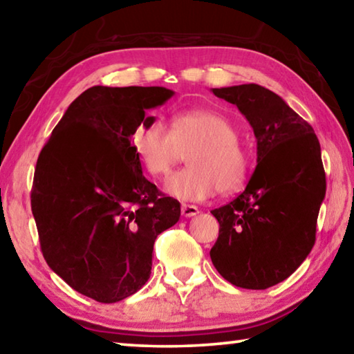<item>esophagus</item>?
I'll use <instances>...</instances> for the list:
<instances>
[{
  "label": "esophagus",
  "instance_id": "esophagus-1",
  "mask_svg": "<svg viewBox=\"0 0 354 354\" xmlns=\"http://www.w3.org/2000/svg\"><path fill=\"white\" fill-rule=\"evenodd\" d=\"M181 212H183L184 217L190 218V217H195L196 214H200V209L196 207V206H194V205H183L181 206Z\"/></svg>",
  "mask_w": 354,
  "mask_h": 354
}]
</instances>
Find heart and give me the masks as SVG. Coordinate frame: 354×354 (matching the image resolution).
I'll return each mask as SVG.
<instances>
[{"instance_id":"heart-1","label":"heart","mask_w":354,"mask_h":354,"mask_svg":"<svg viewBox=\"0 0 354 354\" xmlns=\"http://www.w3.org/2000/svg\"><path fill=\"white\" fill-rule=\"evenodd\" d=\"M236 124L215 111H190L171 118V129L154 117L133 134V145L143 167L154 176L167 175L183 154L189 169L165 181V192L183 201H203L221 189L231 194L242 187L250 173L248 154L237 140Z\"/></svg>"}]
</instances>
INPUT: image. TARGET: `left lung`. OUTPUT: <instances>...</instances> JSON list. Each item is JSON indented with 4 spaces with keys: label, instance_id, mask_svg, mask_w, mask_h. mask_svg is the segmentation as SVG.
<instances>
[{
    "label": "left lung",
    "instance_id": "8db88e82",
    "mask_svg": "<svg viewBox=\"0 0 354 354\" xmlns=\"http://www.w3.org/2000/svg\"><path fill=\"white\" fill-rule=\"evenodd\" d=\"M212 93L248 120L257 165L236 200L211 211L220 223L211 259L231 284L267 289L289 278L315 243L326 194L320 143L306 120L266 87L242 84Z\"/></svg>",
    "mask_w": 354,
    "mask_h": 354
}]
</instances>
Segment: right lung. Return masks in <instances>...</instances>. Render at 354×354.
<instances>
[{
    "label": "right lung",
    "mask_w": 354,
    "mask_h": 354,
    "mask_svg": "<svg viewBox=\"0 0 354 354\" xmlns=\"http://www.w3.org/2000/svg\"><path fill=\"white\" fill-rule=\"evenodd\" d=\"M165 87L93 86L65 111L40 151L31 207L48 266L100 303L133 295L151 274L153 245L179 201L143 176L131 137Z\"/></svg>",
    "instance_id": "1"
}]
</instances>
